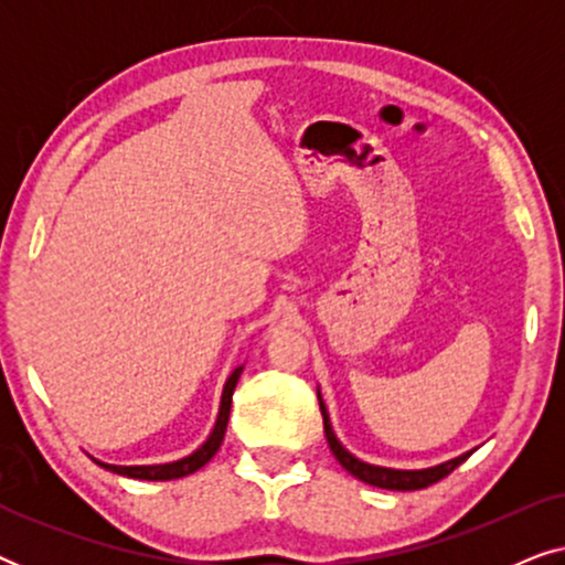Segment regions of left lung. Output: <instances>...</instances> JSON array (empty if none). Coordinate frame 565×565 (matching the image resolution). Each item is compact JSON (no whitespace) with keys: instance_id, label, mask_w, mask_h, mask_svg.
<instances>
[{"instance_id":"8db88e82","label":"left lung","mask_w":565,"mask_h":565,"mask_svg":"<svg viewBox=\"0 0 565 565\" xmlns=\"http://www.w3.org/2000/svg\"><path fill=\"white\" fill-rule=\"evenodd\" d=\"M319 406H321V414H323V431H327V443H329V447H331V452H334V458L339 460V466H342V468L347 470V473H352L354 478H360L362 483L377 486V489H391V491H416V489H427V486L443 481L445 476H450L452 470L458 468L462 460H468V455L473 452V450L462 452V455H458V458L439 462V466L419 468V470H401V468L370 466V462L354 458V455H352L350 450H347V447L337 439L334 429H331L329 412H327V406H323L321 391H319Z\"/></svg>"}]
</instances>
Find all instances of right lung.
Masks as SVG:
<instances>
[{
	"label": "right lung",
	"instance_id": "1",
	"mask_svg": "<svg viewBox=\"0 0 565 565\" xmlns=\"http://www.w3.org/2000/svg\"><path fill=\"white\" fill-rule=\"evenodd\" d=\"M242 370H244V365H238L234 373L228 375V381H226V385H223V393H221V408H218V419H215V427L211 435H207L205 443L200 445L195 452H190L188 458H180L174 462H159V466H110V462H103V460H95V462L99 468L110 470V473L138 478V481H172V478L195 473V470L203 468L205 462L211 460L215 452H218L223 435H226V427H228L231 396H234V388L238 383V375H242Z\"/></svg>",
	"mask_w": 565,
	"mask_h": 565
}]
</instances>
